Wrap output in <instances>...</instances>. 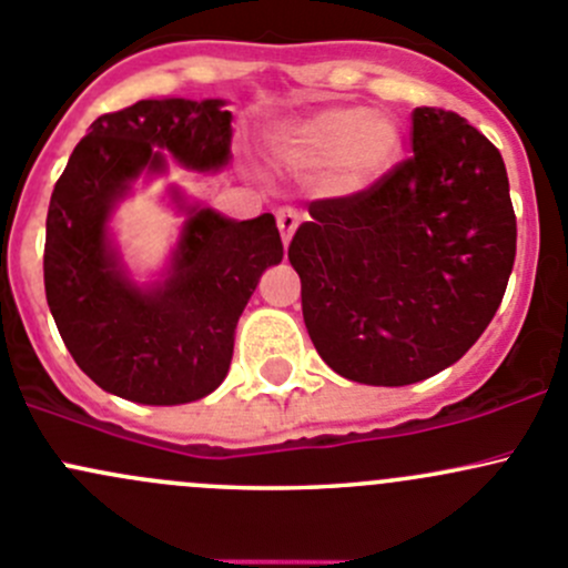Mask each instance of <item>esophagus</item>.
Returning a JSON list of instances; mask_svg holds the SVG:
<instances>
[{"mask_svg": "<svg viewBox=\"0 0 568 568\" xmlns=\"http://www.w3.org/2000/svg\"><path fill=\"white\" fill-rule=\"evenodd\" d=\"M276 224H278V232H282L284 245H290L292 235H295V230H297V224H301V213H297L295 207H282L276 213Z\"/></svg>", "mask_w": 568, "mask_h": 568, "instance_id": "1", "label": "esophagus"}]
</instances>
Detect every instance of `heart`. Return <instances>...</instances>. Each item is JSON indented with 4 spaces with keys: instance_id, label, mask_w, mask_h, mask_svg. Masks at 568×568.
Listing matches in <instances>:
<instances>
[{
    "instance_id": "b5f03b06",
    "label": "heart",
    "mask_w": 568,
    "mask_h": 568,
    "mask_svg": "<svg viewBox=\"0 0 568 568\" xmlns=\"http://www.w3.org/2000/svg\"><path fill=\"white\" fill-rule=\"evenodd\" d=\"M402 133L383 111L336 106L314 111L286 125L273 142V155L301 178L323 174L327 194L353 196L372 189L396 163Z\"/></svg>"
}]
</instances>
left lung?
Returning a JSON list of instances; mask_svg holds the SVG:
<instances>
[{
    "label": "left lung",
    "instance_id": "obj_1",
    "mask_svg": "<svg viewBox=\"0 0 568 568\" xmlns=\"http://www.w3.org/2000/svg\"><path fill=\"white\" fill-rule=\"evenodd\" d=\"M290 262L320 358L364 385L457 364L493 323L517 254L506 163L454 111H413V155L372 189L308 204Z\"/></svg>",
    "mask_w": 568,
    "mask_h": 568
}]
</instances>
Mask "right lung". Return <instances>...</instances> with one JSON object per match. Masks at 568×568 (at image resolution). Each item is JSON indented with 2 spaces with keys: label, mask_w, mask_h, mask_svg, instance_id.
Segmentation results:
<instances>
[{
  "label": "right lung",
  "mask_w": 568,
  "mask_h": 568,
  "mask_svg": "<svg viewBox=\"0 0 568 568\" xmlns=\"http://www.w3.org/2000/svg\"><path fill=\"white\" fill-rule=\"evenodd\" d=\"M226 101L161 98L98 116L57 180L45 219V301L65 347L95 385L139 405H185L224 383L235 327L260 276L284 256L276 219L235 221L169 191L185 213L169 267L139 284L109 235L139 178L232 158Z\"/></svg>",
  "instance_id": "right-lung-1"
}]
</instances>
